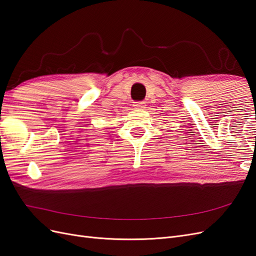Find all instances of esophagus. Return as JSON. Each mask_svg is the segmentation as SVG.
Segmentation results:
<instances>
[{"mask_svg": "<svg viewBox=\"0 0 256 256\" xmlns=\"http://www.w3.org/2000/svg\"><path fill=\"white\" fill-rule=\"evenodd\" d=\"M145 102H134V106L136 108V109H144L145 108Z\"/></svg>", "mask_w": 256, "mask_h": 256, "instance_id": "obj_1", "label": "esophagus"}]
</instances>
